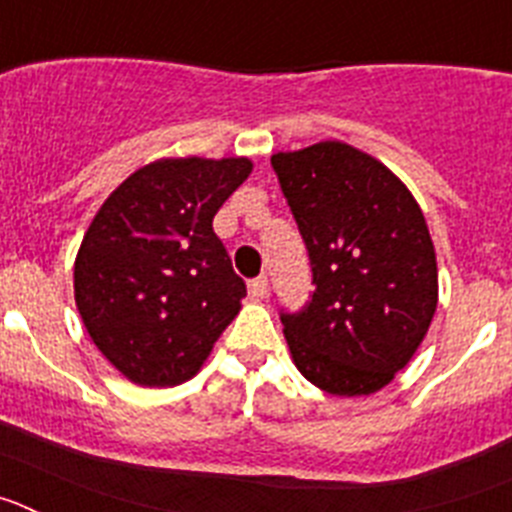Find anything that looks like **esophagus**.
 <instances>
[{"label": "esophagus", "instance_id": "34e87169", "mask_svg": "<svg viewBox=\"0 0 512 512\" xmlns=\"http://www.w3.org/2000/svg\"><path fill=\"white\" fill-rule=\"evenodd\" d=\"M266 289H269V279L266 277H256L248 282V295H251L253 300H264Z\"/></svg>", "mask_w": 512, "mask_h": 512}]
</instances>
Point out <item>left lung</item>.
Returning a JSON list of instances; mask_svg holds the SVG:
<instances>
[{
	"label": "left lung",
	"mask_w": 512,
	"mask_h": 512,
	"mask_svg": "<svg viewBox=\"0 0 512 512\" xmlns=\"http://www.w3.org/2000/svg\"><path fill=\"white\" fill-rule=\"evenodd\" d=\"M312 266V300L282 312L302 377L328 395H374L408 366L438 305L431 233L410 189L341 140L274 153Z\"/></svg>",
	"instance_id": "1"
}]
</instances>
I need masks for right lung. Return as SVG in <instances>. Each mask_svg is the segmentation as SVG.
<instances>
[{
    "mask_svg": "<svg viewBox=\"0 0 512 512\" xmlns=\"http://www.w3.org/2000/svg\"><path fill=\"white\" fill-rule=\"evenodd\" d=\"M253 171L251 158H158L102 202L74 264L89 338L122 377L174 387L200 372L241 312L212 217Z\"/></svg>",
    "mask_w": 512,
    "mask_h": 512,
    "instance_id": "right-lung-1",
    "label": "right lung"
}]
</instances>
